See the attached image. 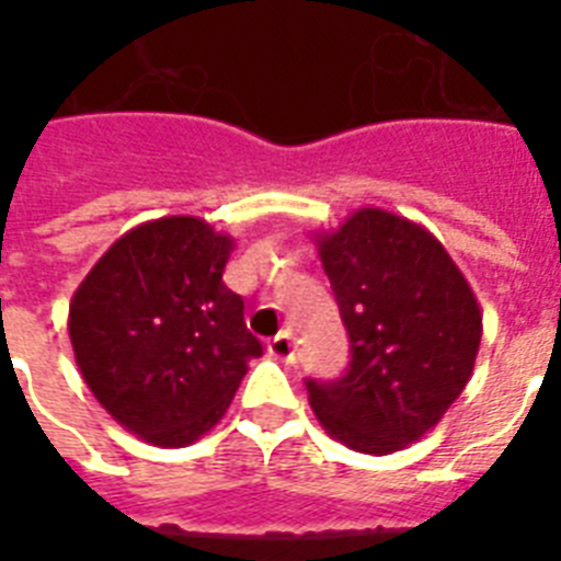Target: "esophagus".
<instances>
[{
  "label": "esophagus",
  "mask_w": 561,
  "mask_h": 561,
  "mask_svg": "<svg viewBox=\"0 0 561 561\" xmlns=\"http://www.w3.org/2000/svg\"><path fill=\"white\" fill-rule=\"evenodd\" d=\"M267 352H271L276 360H285V364H294L297 360V346H294V337L288 332L276 334L271 343H267Z\"/></svg>",
  "instance_id": "obj_1"
}]
</instances>
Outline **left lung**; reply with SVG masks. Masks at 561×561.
Wrapping results in <instances>:
<instances>
[{
	"label": "left lung",
	"instance_id": "8db88e82",
	"mask_svg": "<svg viewBox=\"0 0 561 561\" xmlns=\"http://www.w3.org/2000/svg\"><path fill=\"white\" fill-rule=\"evenodd\" d=\"M314 241L352 360L337 381L308 378V401L337 443L401 451L469 383L483 334L474 290L422 224L387 209L364 206Z\"/></svg>",
	"mask_w": 561,
	"mask_h": 561
}]
</instances>
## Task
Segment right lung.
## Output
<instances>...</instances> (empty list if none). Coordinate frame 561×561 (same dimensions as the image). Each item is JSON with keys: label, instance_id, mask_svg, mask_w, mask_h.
<instances>
[{"label": "right lung", "instance_id": "add662e5", "mask_svg": "<svg viewBox=\"0 0 561 561\" xmlns=\"http://www.w3.org/2000/svg\"><path fill=\"white\" fill-rule=\"evenodd\" d=\"M236 241L192 215L148 220L101 255L69 302L75 364L130 434L183 448L218 425L262 343L224 285Z\"/></svg>", "mask_w": 561, "mask_h": 561}]
</instances>
